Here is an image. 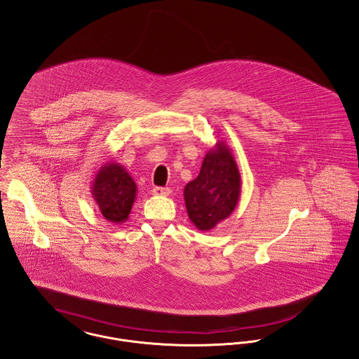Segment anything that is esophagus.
<instances>
[{
    "instance_id": "esophagus-1",
    "label": "esophagus",
    "mask_w": 359,
    "mask_h": 359,
    "mask_svg": "<svg viewBox=\"0 0 359 359\" xmlns=\"http://www.w3.org/2000/svg\"><path fill=\"white\" fill-rule=\"evenodd\" d=\"M151 192L156 196H167V195H169L170 190H169L168 187H154Z\"/></svg>"
}]
</instances>
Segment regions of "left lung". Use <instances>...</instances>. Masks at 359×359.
Listing matches in <instances>:
<instances>
[{
    "label": "left lung",
    "instance_id": "8db88e82",
    "mask_svg": "<svg viewBox=\"0 0 359 359\" xmlns=\"http://www.w3.org/2000/svg\"><path fill=\"white\" fill-rule=\"evenodd\" d=\"M240 191L241 177L232 151L224 142H217L205 156L198 177L184 187L191 222L199 231H210L232 214Z\"/></svg>",
    "mask_w": 359,
    "mask_h": 359
}]
</instances>
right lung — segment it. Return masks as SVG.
I'll return each instance as SVG.
<instances>
[{
    "label": "right lung",
    "mask_w": 359,
    "mask_h": 359,
    "mask_svg": "<svg viewBox=\"0 0 359 359\" xmlns=\"http://www.w3.org/2000/svg\"><path fill=\"white\" fill-rule=\"evenodd\" d=\"M92 195L103 217L109 222L119 224L128 218L137 186L126 169L116 163H109L95 176Z\"/></svg>",
    "instance_id": "add662e5"
}]
</instances>
